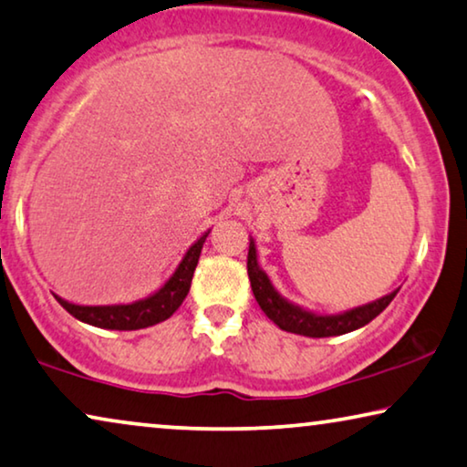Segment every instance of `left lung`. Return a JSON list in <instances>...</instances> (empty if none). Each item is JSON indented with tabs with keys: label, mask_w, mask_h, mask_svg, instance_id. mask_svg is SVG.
Returning <instances> with one entry per match:
<instances>
[{
	"label": "left lung",
	"mask_w": 467,
	"mask_h": 467,
	"mask_svg": "<svg viewBox=\"0 0 467 467\" xmlns=\"http://www.w3.org/2000/svg\"><path fill=\"white\" fill-rule=\"evenodd\" d=\"M246 267L254 299L269 320L278 324V327L282 330H286V333L303 337H337L351 333V330L364 327V324H368L373 317L379 316L383 309L389 306L391 299L398 295V290H400L396 288L391 290L389 295L381 296V299L370 301L367 306L346 309V312L339 314H316L312 309H306L296 306L293 301H288L286 296H282L278 290H275L272 280H269V275L263 272L259 265V259H256V244L253 238H250L248 246Z\"/></svg>",
	"instance_id": "1"
}]
</instances>
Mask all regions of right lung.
Masks as SVG:
<instances>
[{
    "mask_svg": "<svg viewBox=\"0 0 467 467\" xmlns=\"http://www.w3.org/2000/svg\"><path fill=\"white\" fill-rule=\"evenodd\" d=\"M208 234H211V229L202 234L187 248V253L183 254V259H181L171 278L161 284L155 293L143 296V299L132 303H118V306H79V303H71L58 295L54 296L73 317L90 324V327L107 330H139L153 327V324L164 322L166 317H171L181 307V303L185 301Z\"/></svg>",
    "mask_w": 467,
    "mask_h": 467,
    "instance_id": "obj_1",
    "label": "right lung"
}]
</instances>
